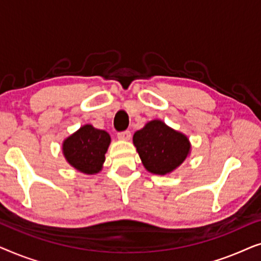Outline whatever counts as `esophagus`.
<instances>
[{
  "label": "esophagus",
  "mask_w": 261,
  "mask_h": 261,
  "mask_svg": "<svg viewBox=\"0 0 261 261\" xmlns=\"http://www.w3.org/2000/svg\"><path fill=\"white\" fill-rule=\"evenodd\" d=\"M130 137L132 134L129 130H124V132H120V133H117V138H119L120 140H129Z\"/></svg>",
  "instance_id": "obj_1"
}]
</instances>
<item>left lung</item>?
Masks as SVG:
<instances>
[{"label":"left lung","mask_w":261,"mask_h":261,"mask_svg":"<svg viewBox=\"0 0 261 261\" xmlns=\"http://www.w3.org/2000/svg\"><path fill=\"white\" fill-rule=\"evenodd\" d=\"M133 144L145 169L154 174L172 172L190 153V141L184 134L166 126L163 121L153 120L137 130Z\"/></svg>","instance_id":"8db88e82"}]
</instances>
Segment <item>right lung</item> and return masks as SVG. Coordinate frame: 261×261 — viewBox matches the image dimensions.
Masks as SVG:
<instances>
[{"label":"right lung","mask_w":261,"mask_h":261,"mask_svg":"<svg viewBox=\"0 0 261 261\" xmlns=\"http://www.w3.org/2000/svg\"><path fill=\"white\" fill-rule=\"evenodd\" d=\"M109 144L110 135L106 130L85 124L64 140L63 153L67 163L74 169L94 174L102 170Z\"/></svg>","instance_id":"right-lung-1"}]
</instances>
